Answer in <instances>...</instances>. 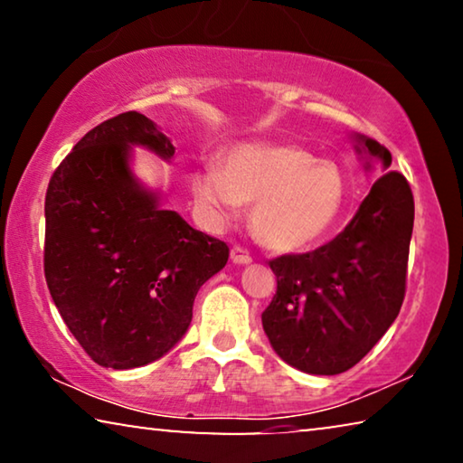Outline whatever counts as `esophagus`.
<instances>
[{
	"mask_svg": "<svg viewBox=\"0 0 463 463\" xmlns=\"http://www.w3.org/2000/svg\"><path fill=\"white\" fill-rule=\"evenodd\" d=\"M231 260L234 261V264H239V266L251 264V255H250V251H245L243 247H232V250H231Z\"/></svg>",
	"mask_w": 463,
	"mask_h": 463,
	"instance_id": "esophagus-1",
	"label": "esophagus"
}]
</instances>
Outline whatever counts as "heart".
Returning <instances> with one entry per match:
<instances>
[{"label":"heart","instance_id":"1","mask_svg":"<svg viewBox=\"0 0 463 463\" xmlns=\"http://www.w3.org/2000/svg\"><path fill=\"white\" fill-rule=\"evenodd\" d=\"M193 195L216 222L253 203L251 229L274 251H299L318 241L345 202V181L333 162L295 145L251 143L232 149L222 168L203 165Z\"/></svg>","mask_w":463,"mask_h":463}]
</instances>
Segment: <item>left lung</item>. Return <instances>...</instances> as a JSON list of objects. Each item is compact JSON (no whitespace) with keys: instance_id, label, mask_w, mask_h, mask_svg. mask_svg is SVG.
Instances as JSON below:
<instances>
[{"instance_id":"obj_1","label":"left lung","mask_w":463,"mask_h":463,"mask_svg":"<svg viewBox=\"0 0 463 463\" xmlns=\"http://www.w3.org/2000/svg\"><path fill=\"white\" fill-rule=\"evenodd\" d=\"M365 170L384 175L330 243L270 261L276 295L261 314L264 333L282 362L307 374L335 376L383 339L405 298L413 231V195L391 168L381 143L354 135Z\"/></svg>"}]
</instances>
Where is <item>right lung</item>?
Returning a JSON list of instances; mask_svg holds the SVG:
<instances>
[{
    "label": "right lung",
    "instance_id": "add662e5",
    "mask_svg": "<svg viewBox=\"0 0 463 463\" xmlns=\"http://www.w3.org/2000/svg\"><path fill=\"white\" fill-rule=\"evenodd\" d=\"M133 147L170 162L175 145L139 112L82 137L45 195V280L61 320L103 368L160 360L189 330L193 301L229 247L162 208L135 176Z\"/></svg>",
    "mask_w": 463,
    "mask_h": 463
}]
</instances>
